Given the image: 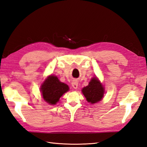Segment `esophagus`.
Returning a JSON list of instances; mask_svg holds the SVG:
<instances>
[{"label": "esophagus", "instance_id": "1", "mask_svg": "<svg viewBox=\"0 0 147 147\" xmlns=\"http://www.w3.org/2000/svg\"><path fill=\"white\" fill-rule=\"evenodd\" d=\"M71 84H72V86H73V88L74 89H77V88H78V82L77 81L74 80V81L72 82V83H71Z\"/></svg>", "mask_w": 147, "mask_h": 147}]
</instances>
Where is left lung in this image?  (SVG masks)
<instances>
[{
  "label": "left lung",
  "mask_w": 147,
  "mask_h": 147,
  "mask_svg": "<svg viewBox=\"0 0 147 147\" xmlns=\"http://www.w3.org/2000/svg\"><path fill=\"white\" fill-rule=\"evenodd\" d=\"M104 92L102 84L96 77L92 78L89 84L82 89V92L86 100L91 104H95L102 100Z\"/></svg>",
  "instance_id": "obj_1"
}]
</instances>
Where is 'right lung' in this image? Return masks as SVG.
Segmentation results:
<instances>
[{
	"label": "right lung",
	"mask_w": 147,
	"mask_h": 147,
	"mask_svg": "<svg viewBox=\"0 0 147 147\" xmlns=\"http://www.w3.org/2000/svg\"><path fill=\"white\" fill-rule=\"evenodd\" d=\"M69 89L67 84L61 82L56 76L51 75L41 84L40 91L45 102L50 105H55Z\"/></svg>",
	"instance_id": "add662e5"
}]
</instances>
